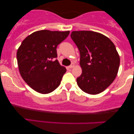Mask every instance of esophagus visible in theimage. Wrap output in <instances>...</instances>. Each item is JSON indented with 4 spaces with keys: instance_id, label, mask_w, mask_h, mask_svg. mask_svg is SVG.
Listing matches in <instances>:
<instances>
[{
    "instance_id": "34e87169",
    "label": "esophagus",
    "mask_w": 134,
    "mask_h": 134,
    "mask_svg": "<svg viewBox=\"0 0 134 134\" xmlns=\"http://www.w3.org/2000/svg\"><path fill=\"white\" fill-rule=\"evenodd\" d=\"M74 67V64H72V65H70V66H69V69H72Z\"/></svg>"
}]
</instances>
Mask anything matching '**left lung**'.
I'll list each match as a JSON object with an SVG mask.
<instances>
[{
  "label": "left lung",
  "mask_w": 134,
  "mask_h": 134,
  "mask_svg": "<svg viewBox=\"0 0 134 134\" xmlns=\"http://www.w3.org/2000/svg\"><path fill=\"white\" fill-rule=\"evenodd\" d=\"M72 40L80 52L82 74L77 78L81 90L90 94L104 91L117 76L120 56L107 36L91 31H74Z\"/></svg>",
  "instance_id": "8db88e82"
}]
</instances>
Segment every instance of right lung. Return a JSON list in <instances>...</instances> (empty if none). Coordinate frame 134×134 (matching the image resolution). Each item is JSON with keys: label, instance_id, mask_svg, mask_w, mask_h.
<instances>
[{"label": "right lung", "instance_id": "obj_1", "mask_svg": "<svg viewBox=\"0 0 134 134\" xmlns=\"http://www.w3.org/2000/svg\"><path fill=\"white\" fill-rule=\"evenodd\" d=\"M69 33V31H37L27 36L18 48L17 60L20 74L38 93H50L60 84L66 69L55 60L56 49Z\"/></svg>", "mask_w": 134, "mask_h": 134}]
</instances>
